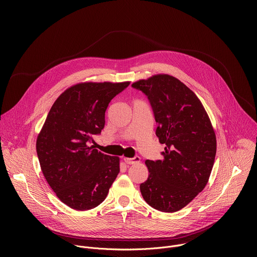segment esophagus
Segmentation results:
<instances>
[{
	"label": "esophagus",
	"mask_w": 257,
	"mask_h": 257,
	"mask_svg": "<svg viewBox=\"0 0 257 257\" xmlns=\"http://www.w3.org/2000/svg\"><path fill=\"white\" fill-rule=\"evenodd\" d=\"M124 162L127 165H133V164H137L140 162V158L139 157H134V158H124Z\"/></svg>",
	"instance_id": "obj_1"
}]
</instances>
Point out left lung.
Segmentation results:
<instances>
[{
  "label": "left lung",
  "instance_id": "obj_1",
  "mask_svg": "<svg viewBox=\"0 0 257 257\" xmlns=\"http://www.w3.org/2000/svg\"><path fill=\"white\" fill-rule=\"evenodd\" d=\"M132 87L148 96L156 135L166 145L162 160L145 162L150 175L140 184L142 197L158 210L178 211L207 184L216 153L213 128L196 94L177 78L155 75Z\"/></svg>",
  "mask_w": 257,
  "mask_h": 257
}]
</instances>
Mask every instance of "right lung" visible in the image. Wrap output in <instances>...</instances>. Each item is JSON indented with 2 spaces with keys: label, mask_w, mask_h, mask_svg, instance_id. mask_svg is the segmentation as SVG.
Segmentation results:
<instances>
[{
  "label": "right lung",
  "mask_w": 257,
  "mask_h": 257,
  "mask_svg": "<svg viewBox=\"0 0 257 257\" xmlns=\"http://www.w3.org/2000/svg\"><path fill=\"white\" fill-rule=\"evenodd\" d=\"M130 82L79 83L54 102L36 140L43 174L58 198L76 210L106 197L120 172L119 158L89 145L104 127L105 109Z\"/></svg>",
  "instance_id": "obj_1"
}]
</instances>
